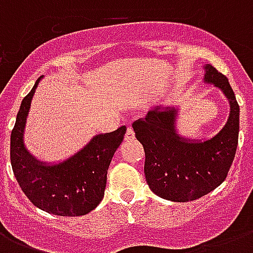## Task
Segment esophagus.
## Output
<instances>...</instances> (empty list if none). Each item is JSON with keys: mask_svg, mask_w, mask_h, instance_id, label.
Returning <instances> with one entry per match:
<instances>
[{"mask_svg": "<svg viewBox=\"0 0 253 253\" xmlns=\"http://www.w3.org/2000/svg\"><path fill=\"white\" fill-rule=\"evenodd\" d=\"M134 138H135L134 130H132V127L128 126V127H127L126 135H125V139H126V140H132V139H134Z\"/></svg>", "mask_w": 253, "mask_h": 253, "instance_id": "esophagus-1", "label": "esophagus"}]
</instances>
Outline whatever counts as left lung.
I'll return each instance as SVG.
<instances>
[{
	"mask_svg": "<svg viewBox=\"0 0 253 253\" xmlns=\"http://www.w3.org/2000/svg\"><path fill=\"white\" fill-rule=\"evenodd\" d=\"M205 81L223 91L230 102L224 127L205 142L181 138L174 128L176 109L160 107L132 123L146 154L144 174L150 189L164 200L189 202L218 188L227 177L239 138V105L228 79L212 65L205 67Z\"/></svg>",
	"mask_w": 253,
	"mask_h": 253,
	"instance_id": "left-lung-1",
	"label": "left lung"
}]
</instances>
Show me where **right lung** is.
Returning a JSON list of instances; mask_svg holds the SVG:
<instances>
[{"instance_id":"add662e5","label":"right lung","mask_w":253,"mask_h":253,"mask_svg":"<svg viewBox=\"0 0 253 253\" xmlns=\"http://www.w3.org/2000/svg\"><path fill=\"white\" fill-rule=\"evenodd\" d=\"M39 80L22 101L10 136L14 176L30 202L43 211L61 216L85 215L103 198L107 169L125 138L126 126L95 135L83 150L60 164L45 166L38 162L26 150L23 131Z\"/></svg>"}]
</instances>
